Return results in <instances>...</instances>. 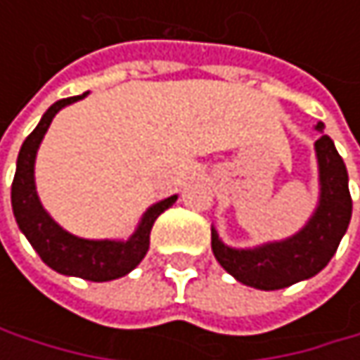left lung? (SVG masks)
<instances>
[{"mask_svg": "<svg viewBox=\"0 0 360 360\" xmlns=\"http://www.w3.org/2000/svg\"><path fill=\"white\" fill-rule=\"evenodd\" d=\"M323 133V122H317ZM319 165V202L309 223L292 238L254 248L223 244L212 227V252L219 264L240 283L256 290H281L315 277L335 254L352 217L348 173L333 141L321 135L315 141Z\"/></svg>", "mask_w": 360, "mask_h": 360, "instance_id": "8db88e82", "label": "left lung"}]
</instances>
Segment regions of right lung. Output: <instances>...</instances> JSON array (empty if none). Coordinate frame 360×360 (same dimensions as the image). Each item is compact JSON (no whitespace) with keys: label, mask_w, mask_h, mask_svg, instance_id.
<instances>
[{"label":"right lung","mask_w":360,"mask_h":360,"mask_svg":"<svg viewBox=\"0 0 360 360\" xmlns=\"http://www.w3.org/2000/svg\"><path fill=\"white\" fill-rule=\"evenodd\" d=\"M83 96L58 100L51 104L47 112L41 116L39 124L33 129V133L25 139L18 160H16V175L12 183V210L16 217V223L25 238L31 242V246L41 256V260L70 277H81L87 281H112L127 273H131L146 256L150 248V231L154 221L177 202V195L165 198L156 204H152L137 229L129 240H85L79 236L68 233L62 229L49 212L43 208L35 187V158L37 150L53 120V116L64 108L70 106Z\"/></svg>","instance_id":"obj_1"}]
</instances>
